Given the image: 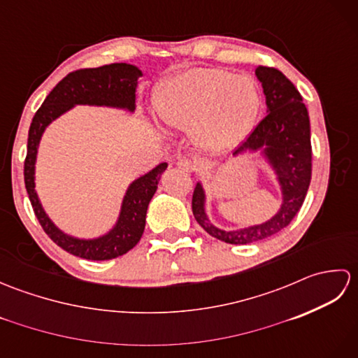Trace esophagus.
<instances>
[{"label": "esophagus", "instance_id": "obj_1", "mask_svg": "<svg viewBox=\"0 0 358 358\" xmlns=\"http://www.w3.org/2000/svg\"><path fill=\"white\" fill-rule=\"evenodd\" d=\"M177 166L180 167L181 171H185V172H194L196 169V164L194 162H191V159H187V158L178 159Z\"/></svg>", "mask_w": 358, "mask_h": 358}]
</instances>
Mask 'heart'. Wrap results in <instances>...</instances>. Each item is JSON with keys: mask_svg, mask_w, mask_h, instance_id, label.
<instances>
[{"mask_svg": "<svg viewBox=\"0 0 358 358\" xmlns=\"http://www.w3.org/2000/svg\"><path fill=\"white\" fill-rule=\"evenodd\" d=\"M155 106L167 126L191 129L201 149L222 152L237 146L252 131L262 94L250 75L191 69L162 83Z\"/></svg>", "mask_w": 358, "mask_h": 358, "instance_id": "b5f03b06", "label": "heart"}]
</instances>
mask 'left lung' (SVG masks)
<instances>
[{
    "mask_svg": "<svg viewBox=\"0 0 358 358\" xmlns=\"http://www.w3.org/2000/svg\"><path fill=\"white\" fill-rule=\"evenodd\" d=\"M262 83L268 106L266 115L248 138L234 150V157L260 150L277 175L281 189V206L271 220L260 224L223 231L206 214V194L196 183L192 195V212L199 224L212 237L229 245H249L269 238L292 222L300 210L313 173V148L308 109L299 90L280 71L258 66L255 69Z\"/></svg>",
    "mask_w": 358,
    "mask_h": 358,
    "instance_id": "left-lung-1",
    "label": "left lung"
}]
</instances>
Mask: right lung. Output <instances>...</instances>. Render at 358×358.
Instances as JSON below:
<instances>
[{"label":"right lung","instance_id":"right-lung-1","mask_svg":"<svg viewBox=\"0 0 358 358\" xmlns=\"http://www.w3.org/2000/svg\"><path fill=\"white\" fill-rule=\"evenodd\" d=\"M143 72L136 66L126 63L106 64L95 69H80L71 72L52 92L45 96L41 108L36 110L29 129L27 155L24 162V183L29 200L38 222L53 243L86 260H110L129 252L140 241L146 226V212L154 196L162 173L167 163H159L150 172L141 175L127 187L121 203L120 217L112 229L98 238H77L64 234L53 224L45 214L35 191V163L38 144L53 120L71 110L77 104L108 106V108L135 110V90Z\"/></svg>","mask_w":358,"mask_h":358}]
</instances>
